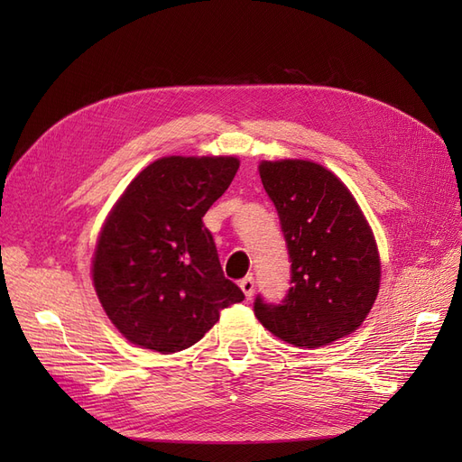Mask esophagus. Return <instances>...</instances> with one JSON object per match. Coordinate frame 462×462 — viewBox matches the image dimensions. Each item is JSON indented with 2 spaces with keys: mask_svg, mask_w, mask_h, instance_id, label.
I'll return each instance as SVG.
<instances>
[{
  "mask_svg": "<svg viewBox=\"0 0 462 462\" xmlns=\"http://www.w3.org/2000/svg\"><path fill=\"white\" fill-rule=\"evenodd\" d=\"M241 289H243L246 299H253V295H254V277L246 275L245 279H241Z\"/></svg>",
  "mask_w": 462,
  "mask_h": 462,
  "instance_id": "obj_1",
  "label": "esophagus"
}]
</instances>
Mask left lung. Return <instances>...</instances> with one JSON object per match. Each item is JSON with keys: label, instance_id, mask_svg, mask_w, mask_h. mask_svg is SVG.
<instances>
[{"label": "left lung", "instance_id": "8db88e82", "mask_svg": "<svg viewBox=\"0 0 462 462\" xmlns=\"http://www.w3.org/2000/svg\"><path fill=\"white\" fill-rule=\"evenodd\" d=\"M291 260L279 304L254 300V314L275 337L318 348L358 329L380 289L374 233L353 194L324 165L306 160L260 163Z\"/></svg>", "mask_w": 462, "mask_h": 462}]
</instances>
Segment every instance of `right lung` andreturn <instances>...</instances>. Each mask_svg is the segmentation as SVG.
<instances>
[{"instance_id":"right-lung-1","label":"right lung","mask_w":462,"mask_h":462,"mask_svg":"<svg viewBox=\"0 0 462 462\" xmlns=\"http://www.w3.org/2000/svg\"><path fill=\"white\" fill-rule=\"evenodd\" d=\"M239 170L233 156H170L138 173L111 209L92 260L96 295L131 343L192 346L245 299L226 279L204 214Z\"/></svg>"}]
</instances>
